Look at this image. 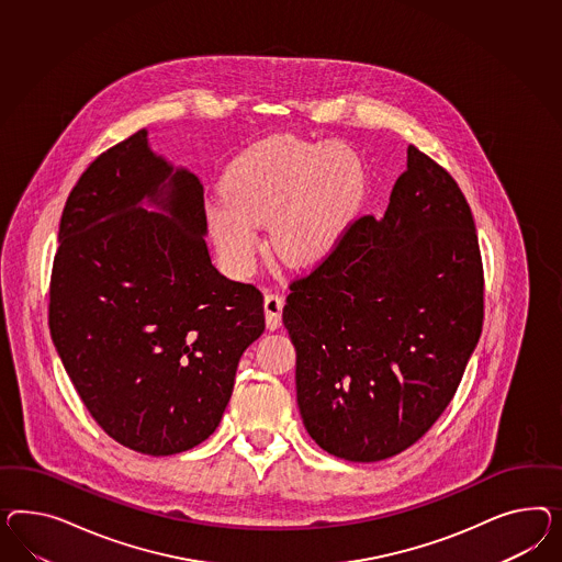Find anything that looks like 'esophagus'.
<instances>
[{
    "mask_svg": "<svg viewBox=\"0 0 562 562\" xmlns=\"http://www.w3.org/2000/svg\"><path fill=\"white\" fill-rule=\"evenodd\" d=\"M282 308H284V299L268 292L263 296V313H266V325L268 329H278L282 325Z\"/></svg>",
    "mask_w": 562,
    "mask_h": 562,
    "instance_id": "obj_1",
    "label": "esophagus"
}]
</instances>
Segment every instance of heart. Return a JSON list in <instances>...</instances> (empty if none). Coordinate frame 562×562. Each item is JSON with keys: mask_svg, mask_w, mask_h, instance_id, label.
I'll return each instance as SVG.
<instances>
[{"mask_svg": "<svg viewBox=\"0 0 562 562\" xmlns=\"http://www.w3.org/2000/svg\"><path fill=\"white\" fill-rule=\"evenodd\" d=\"M364 166L341 143L268 138L243 151L209 200L206 223L228 272H254L259 225L270 221L273 251L292 266L325 258L364 192Z\"/></svg>", "mask_w": 562, "mask_h": 562, "instance_id": "1", "label": "heart"}]
</instances>
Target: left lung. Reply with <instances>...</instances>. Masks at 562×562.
Returning <instances> with one entry per match:
<instances>
[{
  "label": "left lung",
  "mask_w": 562,
  "mask_h": 562,
  "mask_svg": "<svg viewBox=\"0 0 562 562\" xmlns=\"http://www.w3.org/2000/svg\"><path fill=\"white\" fill-rule=\"evenodd\" d=\"M483 261L454 178L409 145L384 216H360L282 311L296 401L329 454L407 450L450 405L483 329Z\"/></svg>",
  "instance_id": "left-lung-1"
}]
</instances>
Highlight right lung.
I'll return each instance as SVG.
<instances>
[{"label":"right lung","mask_w":562,"mask_h":562,"mask_svg":"<svg viewBox=\"0 0 562 562\" xmlns=\"http://www.w3.org/2000/svg\"><path fill=\"white\" fill-rule=\"evenodd\" d=\"M204 235L202 183L145 128L91 161L63 209L50 337L91 417L140 454L213 434L266 327L261 292L218 272Z\"/></svg>","instance_id":"right-lung-1"}]
</instances>
